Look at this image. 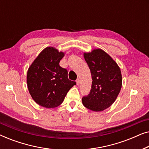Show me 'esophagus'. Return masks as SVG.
Here are the masks:
<instances>
[{"label":"esophagus","mask_w":149,"mask_h":149,"mask_svg":"<svg viewBox=\"0 0 149 149\" xmlns=\"http://www.w3.org/2000/svg\"><path fill=\"white\" fill-rule=\"evenodd\" d=\"M76 83H77V85H79V84H80V80H79V79H77V80L76 81Z\"/></svg>","instance_id":"34e87169"}]
</instances>
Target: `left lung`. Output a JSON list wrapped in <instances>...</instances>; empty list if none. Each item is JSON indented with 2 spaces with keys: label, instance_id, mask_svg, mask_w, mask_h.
Wrapping results in <instances>:
<instances>
[{
  "label": "left lung",
  "instance_id": "1",
  "mask_svg": "<svg viewBox=\"0 0 149 149\" xmlns=\"http://www.w3.org/2000/svg\"><path fill=\"white\" fill-rule=\"evenodd\" d=\"M83 56L90 69L93 81L90 93L82 98L83 104L91 111H103L115 102L121 91V69L102 49L84 52Z\"/></svg>",
  "mask_w": 149,
  "mask_h": 149
}]
</instances>
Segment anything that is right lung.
Listing matches in <instances>:
<instances>
[{
    "label": "right lung",
    "mask_w": 149,
    "mask_h": 149,
    "mask_svg": "<svg viewBox=\"0 0 149 149\" xmlns=\"http://www.w3.org/2000/svg\"><path fill=\"white\" fill-rule=\"evenodd\" d=\"M65 52L47 47L38 55L27 72V86L32 98L42 107L53 109L63 102L68 91L76 85L69 80L68 71L59 63Z\"/></svg>",
    "instance_id": "right-lung-1"
}]
</instances>
